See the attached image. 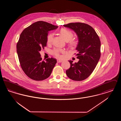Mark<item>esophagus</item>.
<instances>
[{
    "label": "esophagus",
    "instance_id": "esophagus-1",
    "mask_svg": "<svg viewBox=\"0 0 121 121\" xmlns=\"http://www.w3.org/2000/svg\"><path fill=\"white\" fill-rule=\"evenodd\" d=\"M57 62L58 63H61V62H62V60H59V59H58V60H57Z\"/></svg>",
    "mask_w": 121,
    "mask_h": 121
}]
</instances>
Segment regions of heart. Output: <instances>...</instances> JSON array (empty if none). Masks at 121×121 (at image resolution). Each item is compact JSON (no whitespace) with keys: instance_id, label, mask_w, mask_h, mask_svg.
<instances>
[{"instance_id":"1","label":"heart","mask_w":121,"mask_h":121,"mask_svg":"<svg viewBox=\"0 0 121 121\" xmlns=\"http://www.w3.org/2000/svg\"><path fill=\"white\" fill-rule=\"evenodd\" d=\"M60 33L62 35L64 39L66 41H69V44L71 47H74L77 45V42L76 41L72 39L73 37V33L69 30L66 29H61L60 31ZM53 38V34L51 33L48 35L47 36V43H50L52 40ZM64 51L63 50L59 48H55L52 51V54L57 58H60V53L63 52Z\"/></svg>"}]
</instances>
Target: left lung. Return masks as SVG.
Masks as SVG:
<instances>
[{
    "label": "left lung",
    "mask_w": 121,
    "mask_h": 121,
    "mask_svg": "<svg viewBox=\"0 0 121 121\" xmlns=\"http://www.w3.org/2000/svg\"><path fill=\"white\" fill-rule=\"evenodd\" d=\"M63 26L73 30L78 42L76 49L79 59L73 63L70 60V67L66 71L67 76L73 80L82 81L91 74L101 56V42L95 30L86 23H72Z\"/></svg>",
    "instance_id": "1"
}]
</instances>
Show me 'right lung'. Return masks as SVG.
<instances>
[{
  "label": "right lung",
  "instance_id": "1",
  "mask_svg": "<svg viewBox=\"0 0 121 121\" xmlns=\"http://www.w3.org/2000/svg\"><path fill=\"white\" fill-rule=\"evenodd\" d=\"M58 26L40 21L24 29L17 44V52L21 68L31 79L43 80L51 75L57 60L48 58L42 60L39 52L46 47L48 32Z\"/></svg>",
  "mask_w": 121,
  "mask_h": 121
}]
</instances>
